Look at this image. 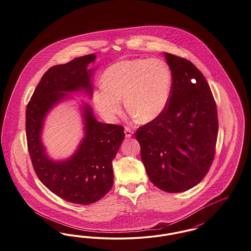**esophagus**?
<instances>
[{
    "mask_svg": "<svg viewBox=\"0 0 251 251\" xmlns=\"http://www.w3.org/2000/svg\"><path fill=\"white\" fill-rule=\"evenodd\" d=\"M124 132H125V136H126L127 138H131V136H132V134H133V131H131V129L128 128V127L125 128Z\"/></svg>",
    "mask_w": 251,
    "mask_h": 251,
    "instance_id": "esophagus-1",
    "label": "esophagus"
}]
</instances>
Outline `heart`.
<instances>
[{
	"mask_svg": "<svg viewBox=\"0 0 251 251\" xmlns=\"http://www.w3.org/2000/svg\"><path fill=\"white\" fill-rule=\"evenodd\" d=\"M172 87V75L167 64L158 59L121 60L103 73L102 84L93 94L101 117L113 120L126 109L140 123L157 120L167 109Z\"/></svg>",
	"mask_w": 251,
	"mask_h": 251,
	"instance_id": "b5f03b06",
	"label": "heart"
}]
</instances>
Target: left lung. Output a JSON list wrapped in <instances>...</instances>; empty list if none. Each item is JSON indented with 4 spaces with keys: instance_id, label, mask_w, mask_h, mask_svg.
Listing matches in <instances>:
<instances>
[{
    "instance_id": "left-lung-1",
    "label": "left lung",
    "mask_w": 251,
    "mask_h": 251,
    "mask_svg": "<svg viewBox=\"0 0 251 251\" xmlns=\"http://www.w3.org/2000/svg\"><path fill=\"white\" fill-rule=\"evenodd\" d=\"M172 74L165 112L135 131L151 181L163 191L191 189L215 157L217 111L210 86L190 61L164 52Z\"/></svg>"
}]
</instances>
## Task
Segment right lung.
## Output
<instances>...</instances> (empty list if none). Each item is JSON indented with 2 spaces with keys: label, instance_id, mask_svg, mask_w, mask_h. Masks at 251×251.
I'll return each instance as SVG.
<instances>
[{
  "label": "right lung",
  "instance_id": "right-lung-1",
  "mask_svg": "<svg viewBox=\"0 0 251 251\" xmlns=\"http://www.w3.org/2000/svg\"><path fill=\"white\" fill-rule=\"evenodd\" d=\"M95 60L93 53L49 69L26 108L28 151L38 179L50 191L76 204L96 202L112 188V162L124 139V128L98 121L92 107L78 100L84 136L74 154L61 160L48 155L42 131L53 107L64 101L78 100L70 93L83 92L91 97L95 70L88 69V65Z\"/></svg>",
  "mask_w": 251,
  "mask_h": 251
}]
</instances>
